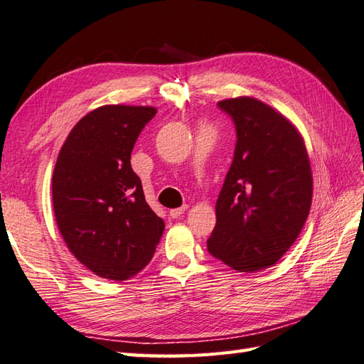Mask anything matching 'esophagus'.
I'll return each mask as SVG.
<instances>
[{
    "label": "esophagus",
    "mask_w": 364,
    "mask_h": 364,
    "mask_svg": "<svg viewBox=\"0 0 364 364\" xmlns=\"http://www.w3.org/2000/svg\"><path fill=\"white\" fill-rule=\"evenodd\" d=\"M187 205H183V207H181V208H171L169 210V216L171 218H179V216H182L185 212H187Z\"/></svg>",
    "instance_id": "1"
}]
</instances>
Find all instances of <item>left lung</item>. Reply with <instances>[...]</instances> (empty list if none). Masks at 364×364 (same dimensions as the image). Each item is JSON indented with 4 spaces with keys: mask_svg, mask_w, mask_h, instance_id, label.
Masks as SVG:
<instances>
[{
    "mask_svg": "<svg viewBox=\"0 0 364 364\" xmlns=\"http://www.w3.org/2000/svg\"><path fill=\"white\" fill-rule=\"evenodd\" d=\"M218 106L235 121L238 140L207 249L238 272L262 271L287 254L309 218V152L297 127L269 104L237 96Z\"/></svg>",
    "mask_w": 364,
    "mask_h": 364,
    "instance_id": "obj_1",
    "label": "left lung"
}]
</instances>
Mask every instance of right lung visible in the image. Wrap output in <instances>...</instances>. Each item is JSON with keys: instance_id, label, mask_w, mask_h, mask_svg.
Here are the masks:
<instances>
[{"instance_id": "1", "label": "right lung", "mask_w": 364, "mask_h": 364, "mask_svg": "<svg viewBox=\"0 0 364 364\" xmlns=\"http://www.w3.org/2000/svg\"><path fill=\"white\" fill-rule=\"evenodd\" d=\"M152 106L106 104L80 118L53 173L55 223L70 252L96 276L126 280L146 266L165 223L144 199L131 152Z\"/></svg>"}]
</instances>
